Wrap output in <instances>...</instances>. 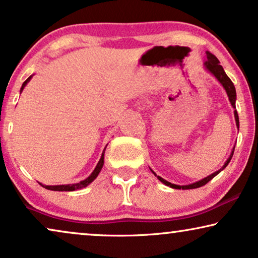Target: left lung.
Returning <instances> with one entry per match:
<instances>
[{
	"instance_id": "left-lung-1",
	"label": "left lung",
	"mask_w": 258,
	"mask_h": 258,
	"mask_svg": "<svg viewBox=\"0 0 258 258\" xmlns=\"http://www.w3.org/2000/svg\"><path fill=\"white\" fill-rule=\"evenodd\" d=\"M206 54H207V58H206V62H204V66H206V69L211 74V75H214L215 77H216L218 82H220V83L222 84V87H223L224 90L227 91V95H228V97H229V101H230L232 108L235 109V110H234V115H235L236 125H237V128H239L238 114H237V111H236V104H235V103H236V89H235L234 83L231 82V80L229 79L227 74H225L223 67L220 66V61H218V58L216 57V56L213 55V54H211V52H209V51H207ZM234 150H235V148H232V151H231L230 156H229L228 160L225 161L224 165L220 169V170L215 171L214 174L207 176L206 178H202V179H201V181H197V182H195V183H191V184H186V185H177V184H174V183H170V182L165 181L164 178H162V177H160V176H157L153 170H151V169H150V170L153 171V174H154L155 176H156V177H157L158 179H160V181H161L162 183H163V184L170 186V188H172V189H183V190H186V189H196V188H200V186H202V185H204V184H207V183L209 182L210 179H213V178L215 177V176L220 174V172H221L222 170H223V169H224L225 167H227V165L229 164V162H230V160H231L232 155H234Z\"/></svg>"
}]
</instances>
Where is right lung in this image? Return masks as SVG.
Returning a JSON list of instances; mask_svg holds the SVG:
<instances>
[{"label": "right lung", "mask_w": 258, "mask_h": 258, "mask_svg": "<svg viewBox=\"0 0 258 258\" xmlns=\"http://www.w3.org/2000/svg\"><path fill=\"white\" fill-rule=\"evenodd\" d=\"M31 77H33V75L28 77V79L24 81L22 87H21V90L20 93H22V90L24 89V87L27 86V83L29 82V81L31 80ZM108 146V144H107ZM107 148V147H105ZM105 148L103 150V153H102V156L100 158V161H98V163L96 167H95L94 171L91 172V174L89 175V177H87L86 179H83V181H81L79 183H74V184H62V185H44L42 184V183H40V184L43 186V188L48 189V190H54V191H74V190H79V189H82V188H86L87 185H89L91 182L94 181L95 178L97 177L98 174H100L101 169L103 168V164H104V151H105Z\"/></svg>", "instance_id": "right-lung-1"}]
</instances>
